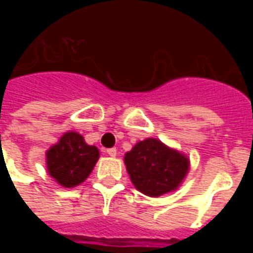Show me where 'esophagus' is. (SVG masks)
Masks as SVG:
<instances>
[{
  "label": "esophagus",
  "mask_w": 253,
  "mask_h": 253,
  "mask_svg": "<svg viewBox=\"0 0 253 253\" xmlns=\"http://www.w3.org/2000/svg\"><path fill=\"white\" fill-rule=\"evenodd\" d=\"M116 152H118V150H116L115 148L107 149V154H108V156H111V157H115V156H116Z\"/></svg>",
  "instance_id": "esophagus-1"
}]
</instances>
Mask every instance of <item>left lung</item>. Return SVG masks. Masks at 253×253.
I'll list each match as a JSON object with an SVG mask.
<instances>
[{"label":"left lung","instance_id":"8db88e82","mask_svg":"<svg viewBox=\"0 0 253 253\" xmlns=\"http://www.w3.org/2000/svg\"><path fill=\"white\" fill-rule=\"evenodd\" d=\"M130 180L139 192L157 198L176 191L190 170V159L157 138L137 142L125 154Z\"/></svg>","mask_w":253,"mask_h":253}]
</instances>
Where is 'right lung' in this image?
<instances>
[{
	"mask_svg": "<svg viewBox=\"0 0 253 253\" xmlns=\"http://www.w3.org/2000/svg\"><path fill=\"white\" fill-rule=\"evenodd\" d=\"M99 157V149L81 134L67 131L46 152L47 172L59 186L73 188L88 179Z\"/></svg>",
	"mask_w": 253,
	"mask_h": 253,
	"instance_id": "add662e5",
	"label": "right lung"
}]
</instances>
